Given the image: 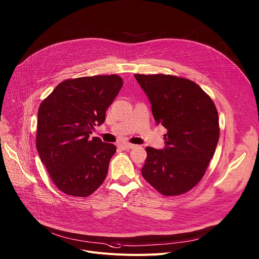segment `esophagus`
<instances>
[{
	"instance_id": "esophagus-1",
	"label": "esophagus",
	"mask_w": 259,
	"mask_h": 259,
	"mask_svg": "<svg viewBox=\"0 0 259 259\" xmlns=\"http://www.w3.org/2000/svg\"><path fill=\"white\" fill-rule=\"evenodd\" d=\"M122 150H129V149H132V148H134L135 147V145H133V144H129V143H122V144H120V146H119Z\"/></svg>"
}]
</instances>
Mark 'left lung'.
<instances>
[{"label":"left lung","instance_id":"obj_1","mask_svg":"<svg viewBox=\"0 0 259 259\" xmlns=\"http://www.w3.org/2000/svg\"><path fill=\"white\" fill-rule=\"evenodd\" d=\"M151 104L156 125L167 129L165 147H147L142 175L159 193L180 195L205 174L220 138L219 113L194 81L166 74H134Z\"/></svg>","mask_w":259,"mask_h":259}]
</instances>
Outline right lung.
Returning <instances> with one entry per match:
<instances>
[{
	"instance_id": "1",
	"label": "right lung",
	"mask_w": 259,
	"mask_h": 259,
	"mask_svg": "<svg viewBox=\"0 0 259 259\" xmlns=\"http://www.w3.org/2000/svg\"><path fill=\"white\" fill-rule=\"evenodd\" d=\"M121 86L115 74L66 79L40 104L36 149L50 179L65 194L86 197L105 181L116 147L90 134L105 121Z\"/></svg>"
}]
</instances>
